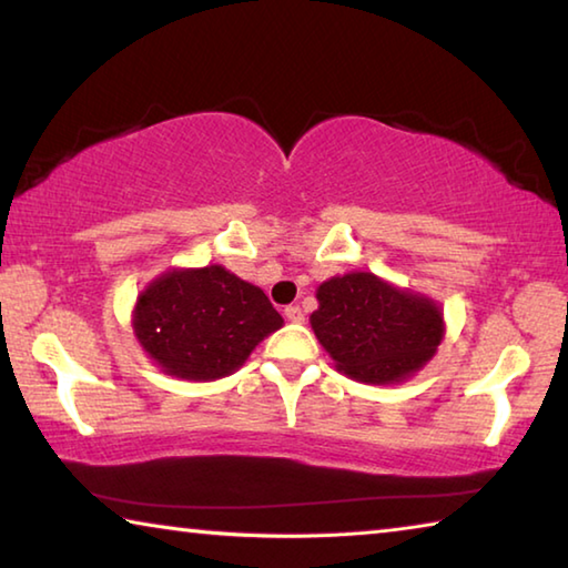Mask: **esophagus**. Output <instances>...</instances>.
Wrapping results in <instances>:
<instances>
[{
    "instance_id": "34e87169",
    "label": "esophagus",
    "mask_w": 568,
    "mask_h": 568,
    "mask_svg": "<svg viewBox=\"0 0 568 568\" xmlns=\"http://www.w3.org/2000/svg\"><path fill=\"white\" fill-rule=\"evenodd\" d=\"M285 318L291 321V323H303V321H305L303 307H301V305H287V307H285Z\"/></svg>"
}]
</instances>
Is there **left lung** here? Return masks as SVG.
I'll return each instance as SVG.
<instances>
[{"label":"left lung","mask_w":568,"mask_h":568,"mask_svg":"<svg viewBox=\"0 0 568 568\" xmlns=\"http://www.w3.org/2000/svg\"><path fill=\"white\" fill-rule=\"evenodd\" d=\"M315 338L345 376L363 383H398L423 368L444 338V313L426 295L400 291L373 273L325 281Z\"/></svg>","instance_id":"obj_1"}]
</instances>
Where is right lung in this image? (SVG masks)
Here are the masks:
<instances>
[{
  "label": "right lung",
  "instance_id": "1",
  "mask_svg": "<svg viewBox=\"0 0 568 568\" xmlns=\"http://www.w3.org/2000/svg\"><path fill=\"white\" fill-rule=\"evenodd\" d=\"M281 325L261 287L223 265L172 267L140 293L132 315L142 351L182 381L230 376Z\"/></svg>",
  "mask_w": 568,
  "mask_h": 568
}]
</instances>
